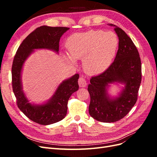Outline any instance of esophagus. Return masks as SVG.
<instances>
[{
  "label": "esophagus",
  "mask_w": 157,
  "mask_h": 157,
  "mask_svg": "<svg viewBox=\"0 0 157 157\" xmlns=\"http://www.w3.org/2000/svg\"><path fill=\"white\" fill-rule=\"evenodd\" d=\"M78 84L80 87H85L87 85L86 80H85V78L80 77L78 79Z\"/></svg>",
  "instance_id": "esophagus-1"
}]
</instances>
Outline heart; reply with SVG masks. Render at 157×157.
I'll use <instances>...</instances> for the list:
<instances>
[{"instance_id":"heart-1","label":"heart","mask_w":157,"mask_h":157,"mask_svg":"<svg viewBox=\"0 0 157 157\" xmlns=\"http://www.w3.org/2000/svg\"><path fill=\"white\" fill-rule=\"evenodd\" d=\"M117 36L112 32L90 31L75 33L66 42L69 54L65 59L71 63L75 59H82L84 69L87 73L97 75L105 71L114 59L118 48Z\"/></svg>"}]
</instances>
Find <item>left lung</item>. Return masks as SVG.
Listing matches in <instances>:
<instances>
[{"instance_id":"1","label":"left lung","mask_w":157,"mask_h":157,"mask_svg":"<svg viewBox=\"0 0 157 157\" xmlns=\"http://www.w3.org/2000/svg\"><path fill=\"white\" fill-rule=\"evenodd\" d=\"M118 37V49L113 63L101 74L90 79L88 90L90 96L89 114L103 122H114L124 118L137 101L141 81V63L134 42L121 28L113 24ZM124 84L117 97L108 93L110 84Z\"/></svg>"}]
</instances>
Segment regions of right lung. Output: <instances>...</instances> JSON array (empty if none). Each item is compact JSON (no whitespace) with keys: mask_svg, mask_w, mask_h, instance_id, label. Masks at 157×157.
Listing matches in <instances>:
<instances>
[{"mask_svg":"<svg viewBox=\"0 0 157 157\" xmlns=\"http://www.w3.org/2000/svg\"><path fill=\"white\" fill-rule=\"evenodd\" d=\"M69 29L68 27L46 25L38 27L23 40L14 56L12 78L13 92L17 99V105L26 117L39 124H52L65 118L67 115L69 99L79 88V75L75 74L63 80L46 102L34 104L29 102L23 90L21 72L23 65L35 50L47 49L58 54L60 38Z\"/></svg>","mask_w":157,"mask_h":157,"instance_id":"obj_1","label":"right lung"}]
</instances>
